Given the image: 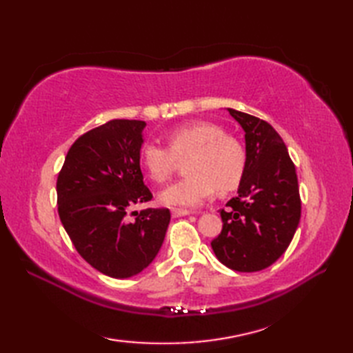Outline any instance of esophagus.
<instances>
[{"instance_id": "34e87169", "label": "esophagus", "mask_w": 353, "mask_h": 353, "mask_svg": "<svg viewBox=\"0 0 353 353\" xmlns=\"http://www.w3.org/2000/svg\"><path fill=\"white\" fill-rule=\"evenodd\" d=\"M191 211H186V209H171V215L172 216H185V215H190Z\"/></svg>"}]
</instances>
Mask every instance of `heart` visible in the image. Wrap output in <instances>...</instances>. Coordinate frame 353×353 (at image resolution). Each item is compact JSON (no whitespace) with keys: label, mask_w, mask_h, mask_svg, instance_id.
I'll return each mask as SVG.
<instances>
[{"label":"heart","mask_w":353,"mask_h":353,"mask_svg":"<svg viewBox=\"0 0 353 353\" xmlns=\"http://www.w3.org/2000/svg\"><path fill=\"white\" fill-rule=\"evenodd\" d=\"M168 148L144 142L139 162L156 183L167 182L177 162H185L188 176L162 191L161 201L168 206H197L216 190L228 194L241 183L247 154L241 141L226 134L221 125L211 121H191L172 127L167 133Z\"/></svg>","instance_id":"obj_1"}]
</instances>
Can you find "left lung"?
<instances>
[{
    "mask_svg": "<svg viewBox=\"0 0 353 353\" xmlns=\"http://www.w3.org/2000/svg\"><path fill=\"white\" fill-rule=\"evenodd\" d=\"M243 127L247 165L236 197L221 209L215 256L235 272H259L288 249L301 221L296 167L282 138L264 119L228 109Z\"/></svg>",
    "mask_w": 353,
    "mask_h": 353,
    "instance_id": "8db88e82",
    "label": "left lung"
}]
</instances>
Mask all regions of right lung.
<instances>
[{"label":"right lung","instance_id":"add662e5","mask_svg":"<svg viewBox=\"0 0 353 353\" xmlns=\"http://www.w3.org/2000/svg\"><path fill=\"white\" fill-rule=\"evenodd\" d=\"M145 121L112 119L74 142L57 177L59 216L88 264L125 279L161 250L171 214L165 208L129 211L152 200L139 165Z\"/></svg>","mask_w":353,"mask_h":353}]
</instances>
